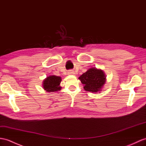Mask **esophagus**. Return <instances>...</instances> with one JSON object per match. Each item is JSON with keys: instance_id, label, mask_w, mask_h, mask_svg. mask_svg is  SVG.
Segmentation results:
<instances>
[{"instance_id": "1", "label": "esophagus", "mask_w": 146, "mask_h": 146, "mask_svg": "<svg viewBox=\"0 0 146 146\" xmlns=\"http://www.w3.org/2000/svg\"><path fill=\"white\" fill-rule=\"evenodd\" d=\"M69 73L70 74H74V72H70Z\"/></svg>"}]
</instances>
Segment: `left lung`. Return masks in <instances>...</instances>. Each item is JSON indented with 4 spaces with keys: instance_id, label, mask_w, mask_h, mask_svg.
Listing matches in <instances>:
<instances>
[{
    "instance_id": "obj_1",
    "label": "left lung",
    "mask_w": 146,
    "mask_h": 146,
    "mask_svg": "<svg viewBox=\"0 0 146 146\" xmlns=\"http://www.w3.org/2000/svg\"><path fill=\"white\" fill-rule=\"evenodd\" d=\"M79 80L84 84V90L97 93L101 91L106 82V76L102 70L91 68L81 75Z\"/></svg>"
}]
</instances>
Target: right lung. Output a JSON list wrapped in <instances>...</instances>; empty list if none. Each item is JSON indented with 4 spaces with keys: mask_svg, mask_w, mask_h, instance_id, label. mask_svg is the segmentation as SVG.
<instances>
[{
    "mask_svg": "<svg viewBox=\"0 0 146 146\" xmlns=\"http://www.w3.org/2000/svg\"><path fill=\"white\" fill-rule=\"evenodd\" d=\"M61 81L62 79L60 76H49L43 81V87L44 90L48 92H55L62 88V87L60 86Z\"/></svg>",
    "mask_w": 146,
    "mask_h": 146,
    "instance_id": "1",
    "label": "right lung"
}]
</instances>
